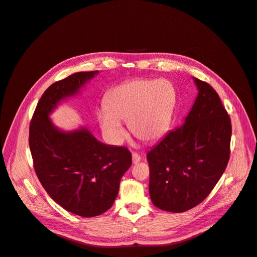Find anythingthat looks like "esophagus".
Returning a JSON list of instances; mask_svg holds the SVG:
<instances>
[{
    "label": "esophagus",
    "instance_id": "esophagus-1",
    "mask_svg": "<svg viewBox=\"0 0 257 257\" xmlns=\"http://www.w3.org/2000/svg\"><path fill=\"white\" fill-rule=\"evenodd\" d=\"M132 159H133V163L136 164V163H138V162L141 160V157H140L139 154L133 153V154H132Z\"/></svg>",
    "mask_w": 257,
    "mask_h": 257
}]
</instances>
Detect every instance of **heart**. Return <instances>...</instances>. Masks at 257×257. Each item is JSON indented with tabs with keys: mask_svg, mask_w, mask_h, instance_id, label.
<instances>
[{
	"mask_svg": "<svg viewBox=\"0 0 257 257\" xmlns=\"http://www.w3.org/2000/svg\"><path fill=\"white\" fill-rule=\"evenodd\" d=\"M175 101V89L167 80H130L108 91L104 106L98 111V120L112 143L122 140L121 121L124 120L133 135L154 141L166 132Z\"/></svg>",
	"mask_w": 257,
	"mask_h": 257,
	"instance_id": "1",
	"label": "heart"
}]
</instances>
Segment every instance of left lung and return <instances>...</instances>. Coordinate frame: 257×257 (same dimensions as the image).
<instances>
[{"instance_id":"8db88e82","label":"left lung","mask_w":257,"mask_h":257,"mask_svg":"<svg viewBox=\"0 0 257 257\" xmlns=\"http://www.w3.org/2000/svg\"><path fill=\"white\" fill-rule=\"evenodd\" d=\"M194 81L198 96L183 124L147 154L152 202L173 213L186 212L206 199L230 158L228 111L209 83Z\"/></svg>"}]
</instances>
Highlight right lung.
<instances>
[{
	"instance_id": "right-lung-1",
	"label": "right lung",
	"mask_w": 257,
	"mask_h": 257,
	"mask_svg": "<svg viewBox=\"0 0 257 257\" xmlns=\"http://www.w3.org/2000/svg\"><path fill=\"white\" fill-rule=\"evenodd\" d=\"M98 71H82L51 84L29 125L34 169L49 196L68 212L94 217L114 203L121 177L132 166L127 148L106 146L87 128L62 132L49 119L61 100L73 96Z\"/></svg>"
}]
</instances>
